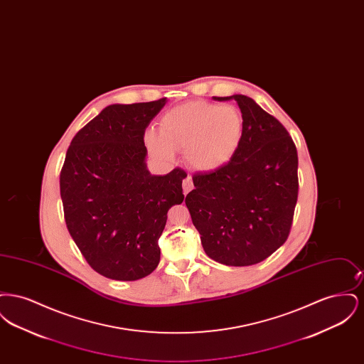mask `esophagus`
Instances as JSON below:
<instances>
[{"label":"esophagus","instance_id":"1","mask_svg":"<svg viewBox=\"0 0 364 364\" xmlns=\"http://www.w3.org/2000/svg\"><path fill=\"white\" fill-rule=\"evenodd\" d=\"M193 188V184H192V178H191V176H187L184 180H183V191H184V193L187 195L191 190Z\"/></svg>","mask_w":364,"mask_h":364}]
</instances>
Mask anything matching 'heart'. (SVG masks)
<instances>
[{"mask_svg": "<svg viewBox=\"0 0 364 364\" xmlns=\"http://www.w3.org/2000/svg\"><path fill=\"white\" fill-rule=\"evenodd\" d=\"M242 135L240 112L232 105L191 102L165 113L159 132H146L149 150L159 159H173L174 149H184L193 169L210 172L236 154Z\"/></svg>", "mask_w": 364, "mask_h": 364, "instance_id": "obj_1", "label": "heart"}]
</instances>
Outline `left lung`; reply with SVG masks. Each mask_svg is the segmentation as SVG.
Listing matches in <instances>:
<instances>
[{
    "instance_id": "1",
    "label": "left lung",
    "mask_w": 364,
    "mask_h": 364,
    "mask_svg": "<svg viewBox=\"0 0 364 364\" xmlns=\"http://www.w3.org/2000/svg\"><path fill=\"white\" fill-rule=\"evenodd\" d=\"M242 135L224 166L192 176L186 196L192 224L208 258L226 266H251L287 242L297 202V151L276 117L242 94Z\"/></svg>"
}]
</instances>
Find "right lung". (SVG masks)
<instances>
[{
	"label": "right lung",
	"instance_id": "1",
	"mask_svg": "<svg viewBox=\"0 0 364 364\" xmlns=\"http://www.w3.org/2000/svg\"><path fill=\"white\" fill-rule=\"evenodd\" d=\"M165 104L109 105L67 151L60 174L67 228L104 277L135 281L153 273L168 210L184 200L183 169L154 176L146 165L144 131Z\"/></svg>",
	"mask_w": 364,
	"mask_h": 364
}]
</instances>
